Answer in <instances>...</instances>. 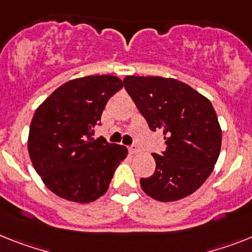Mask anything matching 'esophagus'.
Masks as SVG:
<instances>
[{"label":"esophagus","mask_w":252,"mask_h":252,"mask_svg":"<svg viewBox=\"0 0 252 252\" xmlns=\"http://www.w3.org/2000/svg\"><path fill=\"white\" fill-rule=\"evenodd\" d=\"M129 152L130 154H133V155H134V154H138L139 152V147L137 145H132V146H129Z\"/></svg>","instance_id":"1"}]
</instances>
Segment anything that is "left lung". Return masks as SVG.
Wrapping results in <instances>:
<instances>
[{"instance_id": "1", "label": "left lung", "mask_w": 252, "mask_h": 252, "mask_svg": "<svg viewBox=\"0 0 252 252\" xmlns=\"http://www.w3.org/2000/svg\"><path fill=\"white\" fill-rule=\"evenodd\" d=\"M124 88L150 129L162 130L165 151L152 154L155 173L141 187L158 201H177L201 187L214 169L221 130L210 101L173 78H124Z\"/></svg>"}]
</instances>
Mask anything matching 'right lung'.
<instances>
[{
	"label": "right lung",
	"instance_id": "add662e5",
	"mask_svg": "<svg viewBox=\"0 0 252 252\" xmlns=\"http://www.w3.org/2000/svg\"><path fill=\"white\" fill-rule=\"evenodd\" d=\"M122 87L114 75L78 78L59 87L35 110L29 155L44 185L59 197L80 204L97 200L128 155L126 146L94 138L107 101Z\"/></svg>",
	"mask_w": 252,
	"mask_h": 252
}]
</instances>
